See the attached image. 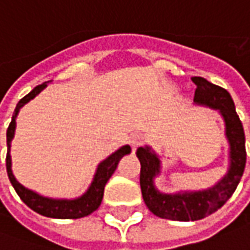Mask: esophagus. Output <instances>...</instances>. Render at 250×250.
<instances>
[{"instance_id": "esophagus-1", "label": "esophagus", "mask_w": 250, "mask_h": 250, "mask_svg": "<svg viewBox=\"0 0 250 250\" xmlns=\"http://www.w3.org/2000/svg\"><path fill=\"white\" fill-rule=\"evenodd\" d=\"M143 143V136L141 134H134V135H131L130 138V145L131 147L135 150L136 147H139Z\"/></svg>"}]
</instances>
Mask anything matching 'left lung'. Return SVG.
Wrapping results in <instances>:
<instances>
[{
	"label": "left lung",
	"mask_w": 250,
	"mask_h": 250,
	"mask_svg": "<svg viewBox=\"0 0 250 250\" xmlns=\"http://www.w3.org/2000/svg\"><path fill=\"white\" fill-rule=\"evenodd\" d=\"M197 85L194 102L220 109L225 119L226 136L230 143V167L220 184L214 188L195 193L161 194L154 188L152 178L159 173V159L148 147H139L136 155L141 161V188L143 201L152 214L174 221H197L213 214L222 208L241 179L247 163L244 127L230 93L225 88L208 82L204 77H191Z\"/></svg>",
	"instance_id": "left-lung-1"
}]
</instances>
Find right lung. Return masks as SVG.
Segmentation results:
<instances>
[{"label":"right lung","instance_id":"right-lung-1","mask_svg":"<svg viewBox=\"0 0 250 250\" xmlns=\"http://www.w3.org/2000/svg\"><path fill=\"white\" fill-rule=\"evenodd\" d=\"M45 87L46 83L37 85L26 96L21 99L16 105L14 114L12 116V122H10L8 131H6V143H8L6 171H8V177L10 179V184L13 185L16 193L19 194L20 198L22 199V202L26 206H29L32 210H35L36 213L45 215V217H51V218H62V220H76V218L87 217L100 206L102 199H103L104 186L108 182V179L111 178V175L114 174L115 170H116V166H118L120 159L125 157V154H130L131 147H120L118 151H115L112 155H109L105 161H103L99 165L92 185L89 186L87 193L82 195L80 198L71 199V201H68V199H51L41 197L39 194L25 188L22 185L16 181L13 173H12V161H10V154H9V151H10V142L13 139L14 128H16V116L19 114V109L25 103H28L29 100L35 98L37 93H40Z\"/></svg>","mask_w":250,"mask_h":250}]
</instances>
